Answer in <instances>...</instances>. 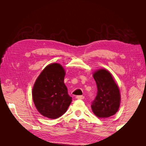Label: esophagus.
<instances>
[{"mask_svg": "<svg viewBox=\"0 0 146 146\" xmlns=\"http://www.w3.org/2000/svg\"><path fill=\"white\" fill-rule=\"evenodd\" d=\"M85 98V97L83 96H76V99H79V100H83Z\"/></svg>", "mask_w": 146, "mask_h": 146, "instance_id": "obj_1", "label": "esophagus"}]
</instances>
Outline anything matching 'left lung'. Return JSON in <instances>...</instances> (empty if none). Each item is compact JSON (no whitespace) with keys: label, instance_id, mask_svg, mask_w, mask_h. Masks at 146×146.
I'll return each mask as SVG.
<instances>
[{"label":"left lung","instance_id":"left-lung-1","mask_svg":"<svg viewBox=\"0 0 146 146\" xmlns=\"http://www.w3.org/2000/svg\"><path fill=\"white\" fill-rule=\"evenodd\" d=\"M98 87V94L91 105L92 111L99 118L115 114L121 104L119 88L107 69H99L92 74Z\"/></svg>","mask_w":146,"mask_h":146}]
</instances>
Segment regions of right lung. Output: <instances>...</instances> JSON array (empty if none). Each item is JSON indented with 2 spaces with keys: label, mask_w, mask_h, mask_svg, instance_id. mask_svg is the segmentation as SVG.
Instances as JSON below:
<instances>
[{
  "label": "right lung",
  "mask_w": 146,
  "mask_h": 146,
  "mask_svg": "<svg viewBox=\"0 0 146 146\" xmlns=\"http://www.w3.org/2000/svg\"><path fill=\"white\" fill-rule=\"evenodd\" d=\"M66 72L59 63L47 65L35 81L32 98L35 107L41 115L56 119L67 111L72 102L64 83Z\"/></svg>",
  "instance_id": "right-lung-1"
}]
</instances>
